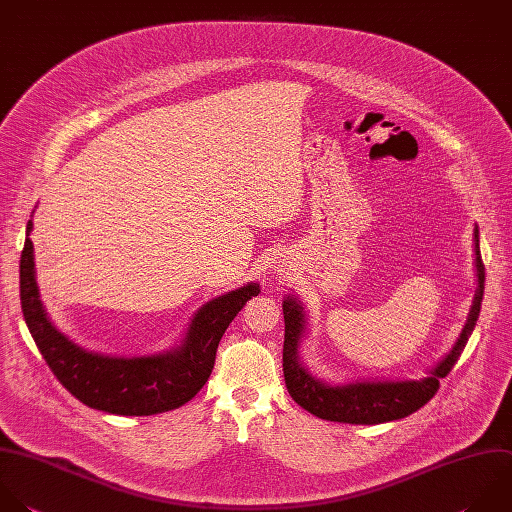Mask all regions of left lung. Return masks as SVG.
<instances>
[{
	"label": "left lung",
	"instance_id": "8db88e82",
	"mask_svg": "<svg viewBox=\"0 0 512 512\" xmlns=\"http://www.w3.org/2000/svg\"><path fill=\"white\" fill-rule=\"evenodd\" d=\"M474 268L476 292L466 318V324L454 342L452 350L428 370L420 380H356L348 384H328L316 378L300 360L298 348L306 334L304 306L296 296H286L284 310V380L290 396L310 414L348 424H380L404 418L422 408L438 390V380L444 378L464 350L468 336L480 314L484 294V266L478 248V226H474Z\"/></svg>",
	"mask_w": 512,
	"mask_h": 512
}]
</instances>
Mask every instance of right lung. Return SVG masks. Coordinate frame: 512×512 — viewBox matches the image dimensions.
Returning <instances> with one entry per match:
<instances>
[{
	"label": "right lung",
	"mask_w": 512,
	"mask_h": 512,
	"mask_svg": "<svg viewBox=\"0 0 512 512\" xmlns=\"http://www.w3.org/2000/svg\"><path fill=\"white\" fill-rule=\"evenodd\" d=\"M32 230L30 220L20 260V298L30 334L62 386L86 406L110 414L150 416L192 400L212 374L226 328L260 294V284L248 282L212 298L192 316L186 336L172 350L132 358L90 352L60 332L42 304Z\"/></svg>",
	"instance_id": "1"
}]
</instances>
